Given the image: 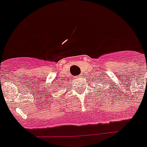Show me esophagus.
<instances>
[{
	"label": "esophagus",
	"instance_id": "esophagus-1",
	"mask_svg": "<svg viewBox=\"0 0 147 147\" xmlns=\"http://www.w3.org/2000/svg\"><path fill=\"white\" fill-rule=\"evenodd\" d=\"M78 77H79V78H80V77H81V76H78Z\"/></svg>",
	"mask_w": 147,
	"mask_h": 147
}]
</instances>
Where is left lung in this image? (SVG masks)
<instances>
[{
    "mask_svg": "<svg viewBox=\"0 0 147 147\" xmlns=\"http://www.w3.org/2000/svg\"><path fill=\"white\" fill-rule=\"evenodd\" d=\"M99 79H100V78H99ZM102 90H103V89H102Z\"/></svg>",
    "mask_w": 147,
    "mask_h": 147,
    "instance_id": "left-lung-1",
    "label": "left lung"
}]
</instances>
